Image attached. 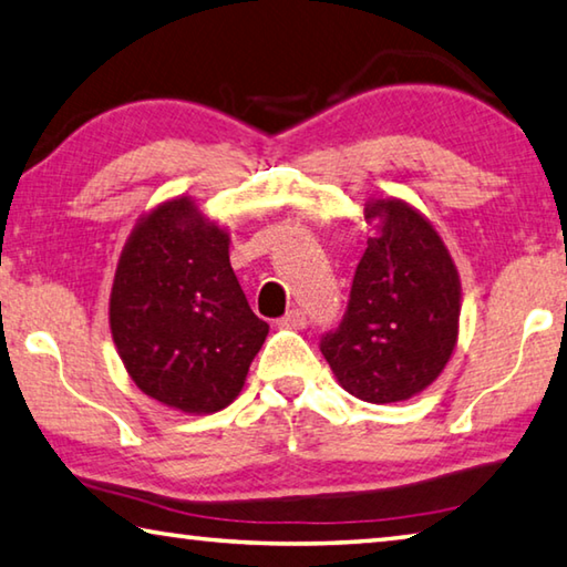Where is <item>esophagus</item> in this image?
<instances>
[{
	"label": "esophagus",
	"instance_id": "1",
	"mask_svg": "<svg viewBox=\"0 0 567 567\" xmlns=\"http://www.w3.org/2000/svg\"><path fill=\"white\" fill-rule=\"evenodd\" d=\"M277 324H280V328H285V330H302L305 324H307V318H305L302 310H297V307H292V310L287 312L285 318L277 322Z\"/></svg>",
	"mask_w": 567,
	"mask_h": 567
}]
</instances>
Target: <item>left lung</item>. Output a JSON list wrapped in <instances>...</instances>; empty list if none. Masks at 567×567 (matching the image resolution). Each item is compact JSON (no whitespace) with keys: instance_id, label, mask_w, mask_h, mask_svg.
I'll return each instance as SVG.
<instances>
[{"instance_id":"obj_1","label":"left lung","mask_w":567,"mask_h":567,"mask_svg":"<svg viewBox=\"0 0 567 567\" xmlns=\"http://www.w3.org/2000/svg\"><path fill=\"white\" fill-rule=\"evenodd\" d=\"M375 225L354 270L348 312L320 350L350 395L375 405L433 385L460 328V275L433 223L398 197L370 199Z\"/></svg>"}]
</instances>
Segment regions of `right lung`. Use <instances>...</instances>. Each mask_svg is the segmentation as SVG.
<instances>
[{"label": "right lung", "instance_id": "right-lung-1", "mask_svg": "<svg viewBox=\"0 0 567 567\" xmlns=\"http://www.w3.org/2000/svg\"><path fill=\"white\" fill-rule=\"evenodd\" d=\"M110 330L145 395L207 415L239 395L270 324L249 310L227 229L192 197H175L142 215L124 243Z\"/></svg>", "mask_w": 567, "mask_h": 567}]
</instances>
